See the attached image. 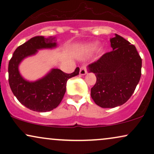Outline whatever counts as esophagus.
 <instances>
[{
	"instance_id": "esophagus-1",
	"label": "esophagus",
	"mask_w": 154,
	"mask_h": 154,
	"mask_svg": "<svg viewBox=\"0 0 154 154\" xmlns=\"http://www.w3.org/2000/svg\"><path fill=\"white\" fill-rule=\"evenodd\" d=\"M87 74V66L85 65H83L80 67V71H79V75H85Z\"/></svg>"
}]
</instances>
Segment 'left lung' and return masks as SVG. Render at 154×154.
I'll list each match as a JSON object with an SVG mask.
<instances>
[{"label":"left lung","instance_id":"obj_1","mask_svg":"<svg viewBox=\"0 0 154 154\" xmlns=\"http://www.w3.org/2000/svg\"><path fill=\"white\" fill-rule=\"evenodd\" d=\"M110 42L113 50L88 66L96 77L91 97L102 108H114L128 101L141 76L142 59L135 45L116 34Z\"/></svg>","mask_w":154,"mask_h":154}]
</instances>
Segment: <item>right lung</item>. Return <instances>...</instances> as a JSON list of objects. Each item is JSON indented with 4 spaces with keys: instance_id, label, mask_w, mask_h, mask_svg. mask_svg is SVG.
Here are the masks:
<instances>
[{
    "instance_id": "right-lung-1",
    "label": "right lung",
    "mask_w": 154,
    "mask_h": 154,
    "mask_svg": "<svg viewBox=\"0 0 154 154\" xmlns=\"http://www.w3.org/2000/svg\"><path fill=\"white\" fill-rule=\"evenodd\" d=\"M54 38H45L36 36L16 49L8 63V82L11 91L22 105L30 110L46 112L56 109L66 93V82L71 77L79 75V68L66 74L53 69L43 78L29 82L21 76L19 65L23 59L35 55L38 50L56 47Z\"/></svg>"
}]
</instances>
